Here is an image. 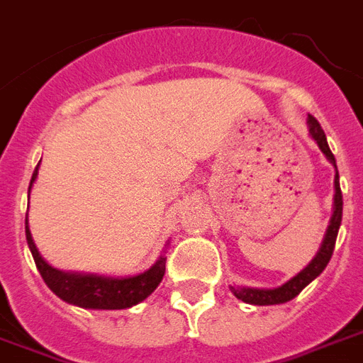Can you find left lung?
<instances>
[{
  "label": "left lung",
  "instance_id": "obj_1",
  "mask_svg": "<svg viewBox=\"0 0 363 363\" xmlns=\"http://www.w3.org/2000/svg\"><path fill=\"white\" fill-rule=\"evenodd\" d=\"M309 122V131L313 139L316 141V145L320 147V150L326 154V158L335 165V158H333L332 150L328 147L326 135H324V130L320 128L318 121L315 116L309 115L307 118ZM337 169V167H335ZM335 196H333V215L332 220H330V226L326 230V235H324V241H322L320 250L316 252V256L313 258L307 267H305L301 273L290 279L288 282H284L282 286L273 288V290H259V288H233L232 292L235 294V298L242 299L245 303L252 305H277V303H286L290 299H294L301 290H303L311 281H315L316 277L320 275L322 271L326 269L328 262L332 258L333 248H335V239H337L339 226H341V218H343V194H341V186H339V173H335Z\"/></svg>",
  "mask_w": 363,
  "mask_h": 363
}]
</instances>
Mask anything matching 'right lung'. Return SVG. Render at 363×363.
I'll list each match as a JSON object with an SVG mask.
<instances>
[{"label": "right lung", "mask_w": 363, "mask_h": 363, "mask_svg": "<svg viewBox=\"0 0 363 363\" xmlns=\"http://www.w3.org/2000/svg\"><path fill=\"white\" fill-rule=\"evenodd\" d=\"M37 169H39V164L31 175L30 188L37 179ZM26 239L35 259L37 269L41 273L43 281L47 282V286L64 301L84 307V309H128L131 305L148 298L164 279V256H160L158 262L141 275L125 277V279L65 273V271L54 269L41 258V254L37 252L35 242L31 239L30 228H28V216H26Z\"/></svg>", "instance_id": "add662e5"}]
</instances>
